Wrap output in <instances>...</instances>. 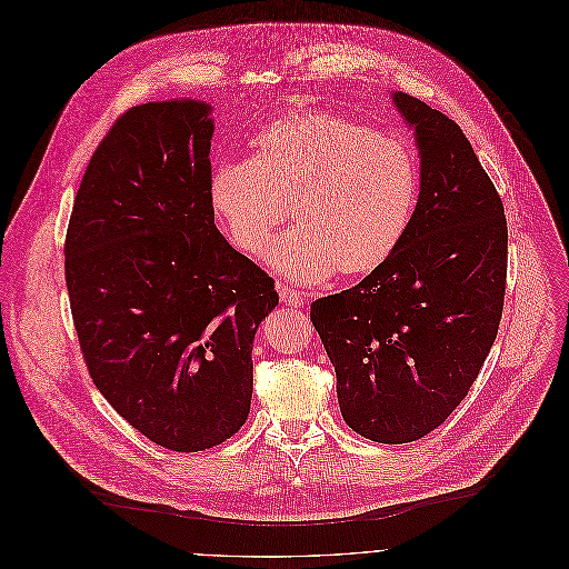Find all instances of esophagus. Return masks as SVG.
Returning a JSON list of instances; mask_svg holds the SVG:
<instances>
[{
  "instance_id": "esophagus-1",
  "label": "esophagus",
  "mask_w": 569,
  "mask_h": 569,
  "mask_svg": "<svg viewBox=\"0 0 569 569\" xmlns=\"http://www.w3.org/2000/svg\"><path fill=\"white\" fill-rule=\"evenodd\" d=\"M278 291H280V298H282V303H284V306L300 308V306L306 303V296L300 293V291H296V289H291V287H287V284H280V287H278Z\"/></svg>"
}]
</instances>
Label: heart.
Masks as SVG:
<instances>
[{"label":"heart","instance_id":"1","mask_svg":"<svg viewBox=\"0 0 569 569\" xmlns=\"http://www.w3.org/2000/svg\"><path fill=\"white\" fill-rule=\"evenodd\" d=\"M420 162L409 142L360 121L306 112L266 126L252 156L220 162L209 202L233 248L254 254L289 218L298 224L269 250L289 278L317 282L340 269L370 273L399 248L420 202Z\"/></svg>","mask_w":569,"mask_h":569}]
</instances>
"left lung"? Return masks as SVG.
<instances>
[{
  "mask_svg": "<svg viewBox=\"0 0 569 569\" xmlns=\"http://www.w3.org/2000/svg\"><path fill=\"white\" fill-rule=\"evenodd\" d=\"M392 100L420 149L413 222L379 269L317 298L310 319L345 422L397 446L441 427L482 370L503 317L508 222L461 128L409 93Z\"/></svg>",
  "mask_w": 569,
  "mask_h": 569,
  "instance_id": "obj_1",
  "label": "left lung"
}]
</instances>
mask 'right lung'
Here are the masks:
<instances>
[{
    "label": "right lung",
    "instance_id": "add662e5",
    "mask_svg": "<svg viewBox=\"0 0 569 569\" xmlns=\"http://www.w3.org/2000/svg\"><path fill=\"white\" fill-rule=\"evenodd\" d=\"M209 112L202 100L126 110L87 164L63 243L89 377L128 425L174 452L243 427L252 340L278 306L273 278L216 227Z\"/></svg>",
    "mask_w": 569,
    "mask_h": 569
}]
</instances>
